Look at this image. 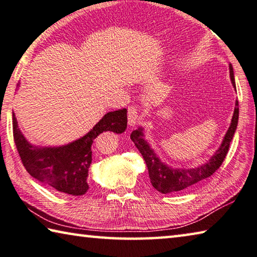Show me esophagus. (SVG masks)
<instances>
[{"instance_id":"esophagus-1","label":"esophagus","mask_w":257,"mask_h":257,"mask_svg":"<svg viewBox=\"0 0 257 257\" xmlns=\"http://www.w3.org/2000/svg\"><path fill=\"white\" fill-rule=\"evenodd\" d=\"M139 118H140V115H139V110L138 107L136 106H130L128 107V111H127V120L128 124L131 126H134L137 123Z\"/></svg>"}]
</instances>
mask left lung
<instances>
[{
	"label": "left lung",
	"instance_id": "1",
	"mask_svg": "<svg viewBox=\"0 0 257 257\" xmlns=\"http://www.w3.org/2000/svg\"><path fill=\"white\" fill-rule=\"evenodd\" d=\"M229 68L231 82H232V85L235 89L232 66L230 65ZM238 106V101H235V107L230 127L228 132L225 133L220 148L216 150V153L213 155L212 158L207 163L196 168H172L167 166L166 164L161 162V159L156 156L154 150L150 148L148 142L144 139V132H142L144 130L140 127L133 131L131 133V140L134 142V145H136L138 150L140 151L142 157L145 159L147 167H148L150 182L153 184V187L162 193L180 191L209 178V176L213 175V173H215L222 165V163H223L226 154H228L230 142L232 141L233 134L235 132V128H237L239 117Z\"/></svg>",
	"mask_w": 257,
	"mask_h": 257
}]
</instances>
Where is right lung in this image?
<instances>
[{
	"instance_id": "obj_1",
	"label": "right lung",
	"mask_w": 257,
	"mask_h": 257,
	"mask_svg": "<svg viewBox=\"0 0 257 257\" xmlns=\"http://www.w3.org/2000/svg\"><path fill=\"white\" fill-rule=\"evenodd\" d=\"M127 126V110L118 109L101 118L91 131L78 140L62 147L41 148L29 144L20 132L15 113L12 130L15 144L25 168L33 178L57 191L82 196L87 191V176L92 162L91 146L102 132L123 133Z\"/></svg>"
}]
</instances>
